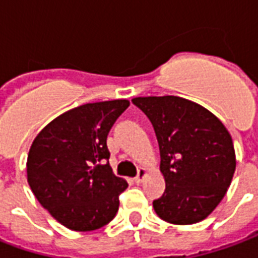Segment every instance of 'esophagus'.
<instances>
[{
  "label": "esophagus",
  "instance_id": "34e87169",
  "mask_svg": "<svg viewBox=\"0 0 258 258\" xmlns=\"http://www.w3.org/2000/svg\"><path fill=\"white\" fill-rule=\"evenodd\" d=\"M146 176V169H144V168H142V169H139V172H138V175H137V176H135V182L137 183H141L142 182V180H144V177Z\"/></svg>",
  "mask_w": 258,
  "mask_h": 258
}]
</instances>
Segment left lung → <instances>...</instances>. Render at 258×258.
I'll return each mask as SVG.
<instances>
[{
    "label": "left lung",
    "mask_w": 258,
    "mask_h": 258,
    "mask_svg": "<svg viewBox=\"0 0 258 258\" xmlns=\"http://www.w3.org/2000/svg\"><path fill=\"white\" fill-rule=\"evenodd\" d=\"M133 104L153 125L165 177L163 197L153 208L172 224H194L211 215L230 187L235 150L216 116L182 97H138Z\"/></svg>",
    "instance_id": "obj_1"
}]
</instances>
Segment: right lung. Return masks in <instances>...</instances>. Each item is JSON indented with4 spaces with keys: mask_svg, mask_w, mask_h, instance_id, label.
<instances>
[{
    "mask_svg": "<svg viewBox=\"0 0 258 258\" xmlns=\"http://www.w3.org/2000/svg\"><path fill=\"white\" fill-rule=\"evenodd\" d=\"M127 100L85 104L60 114L34 139L27 179L51 216L74 231L108 224L127 182L112 172L106 138Z\"/></svg>",
    "mask_w": 258,
    "mask_h": 258,
    "instance_id": "add662e5",
    "label": "right lung"
}]
</instances>
